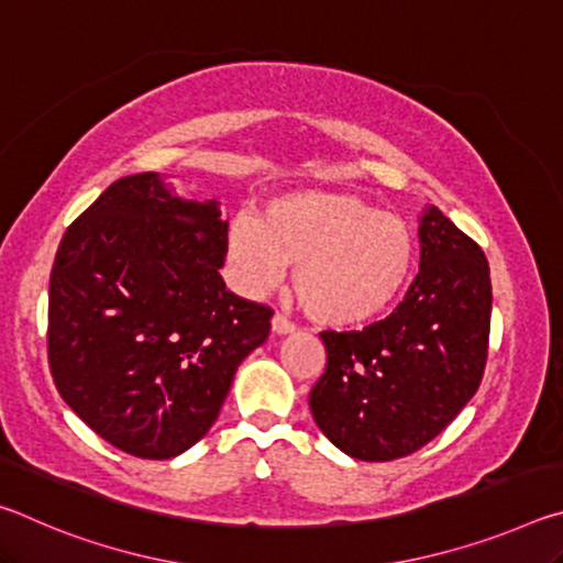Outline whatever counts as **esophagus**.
I'll use <instances>...</instances> for the list:
<instances>
[{"mask_svg":"<svg viewBox=\"0 0 563 563\" xmlns=\"http://www.w3.org/2000/svg\"><path fill=\"white\" fill-rule=\"evenodd\" d=\"M271 328H273V335H288V332L295 330L292 322L288 318H283V316H275L271 320Z\"/></svg>","mask_w":563,"mask_h":563,"instance_id":"1","label":"esophagus"}]
</instances>
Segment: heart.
Masks as SVG:
<instances>
[{
  "instance_id": "heart-1",
  "label": "heart",
  "mask_w": 563,
  "mask_h": 563,
  "mask_svg": "<svg viewBox=\"0 0 563 563\" xmlns=\"http://www.w3.org/2000/svg\"><path fill=\"white\" fill-rule=\"evenodd\" d=\"M228 258L247 292L278 283L295 265V292L312 320L352 328L402 295L415 235L402 218L352 194L298 190L243 216L228 233Z\"/></svg>"
}]
</instances>
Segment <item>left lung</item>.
I'll use <instances>...</instances> for the list:
<instances>
[{
	"instance_id": "1",
	"label": "left lung",
	"mask_w": 563,
	"mask_h": 563,
	"mask_svg": "<svg viewBox=\"0 0 563 563\" xmlns=\"http://www.w3.org/2000/svg\"><path fill=\"white\" fill-rule=\"evenodd\" d=\"M419 273L393 316L365 330L320 332L325 373L310 412L362 462L432 442L479 389L489 347L492 280L482 247L440 208L419 221Z\"/></svg>"
}]
</instances>
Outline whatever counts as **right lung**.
Instances as JSON below:
<instances>
[{"instance_id":"right-lung-1","label":"right lung","mask_w":563,"mask_h":563,"mask_svg":"<svg viewBox=\"0 0 563 563\" xmlns=\"http://www.w3.org/2000/svg\"><path fill=\"white\" fill-rule=\"evenodd\" d=\"M228 221L158 174L123 176L66 228L49 278L54 385L101 440L170 460L211 430L271 335L268 305L221 278Z\"/></svg>"}]
</instances>
